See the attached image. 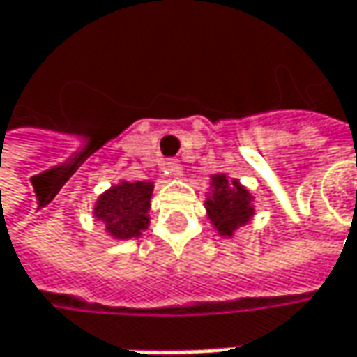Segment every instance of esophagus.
<instances>
[{
    "label": "esophagus",
    "mask_w": 357,
    "mask_h": 357,
    "mask_svg": "<svg viewBox=\"0 0 357 357\" xmlns=\"http://www.w3.org/2000/svg\"><path fill=\"white\" fill-rule=\"evenodd\" d=\"M165 172L170 174V176H174V178H178V176L183 174V165H181L178 160H169V162L165 165Z\"/></svg>",
    "instance_id": "esophagus-1"
}]
</instances>
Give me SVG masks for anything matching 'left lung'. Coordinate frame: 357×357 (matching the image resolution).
<instances>
[{
  "label": "left lung",
  "mask_w": 357,
  "mask_h": 357,
  "mask_svg": "<svg viewBox=\"0 0 357 357\" xmlns=\"http://www.w3.org/2000/svg\"><path fill=\"white\" fill-rule=\"evenodd\" d=\"M206 217L221 237H233L255 215L253 195L237 178L227 174L211 176V192H206Z\"/></svg>",
  "instance_id": "obj_1"
}]
</instances>
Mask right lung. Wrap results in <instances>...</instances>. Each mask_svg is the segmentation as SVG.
<instances>
[{"instance_id":"right-lung-1","label":"right lung","mask_w":357,"mask_h":357,"mask_svg":"<svg viewBox=\"0 0 357 357\" xmlns=\"http://www.w3.org/2000/svg\"><path fill=\"white\" fill-rule=\"evenodd\" d=\"M152 181H120L96 199L94 217L104 225V231L118 241L140 237L149 229L152 199Z\"/></svg>"}]
</instances>
